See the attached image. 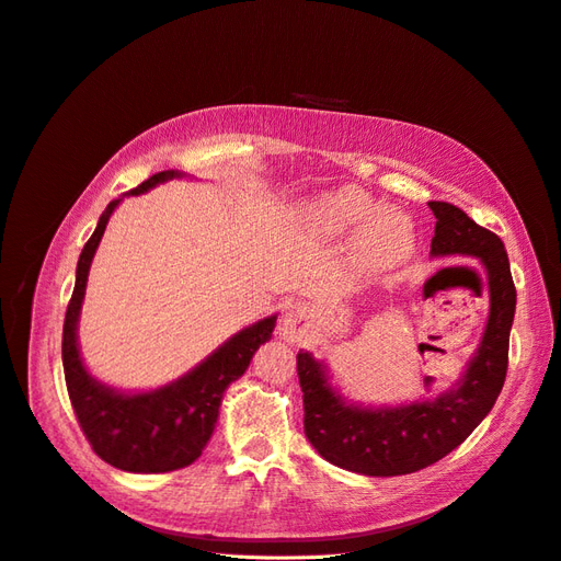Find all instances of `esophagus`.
<instances>
[{"label": "esophagus", "mask_w": 561, "mask_h": 561, "mask_svg": "<svg viewBox=\"0 0 561 561\" xmlns=\"http://www.w3.org/2000/svg\"><path fill=\"white\" fill-rule=\"evenodd\" d=\"M308 320H310V308L306 304H300V300H298V304H291L289 308H286L284 318H282V327H279L282 336L286 341L300 339V334H304V327L308 324Z\"/></svg>", "instance_id": "1"}]
</instances>
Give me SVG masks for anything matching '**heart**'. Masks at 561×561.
I'll return each instance as SVG.
<instances>
[{
  "mask_svg": "<svg viewBox=\"0 0 561 561\" xmlns=\"http://www.w3.org/2000/svg\"><path fill=\"white\" fill-rule=\"evenodd\" d=\"M312 218L329 234H353L363 229L360 255L369 267H389L410 253L412 229L398 213L383 210L375 198L355 186L324 194L312 206Z\"/></svg>",
  "mask_w": 561,
  "mask_h": 561,
  "instance_id": "heart-1",
  "label": "heart"
}]
</instances>
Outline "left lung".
I'll return each mask as SVG.
<instances>
[{"label":"left lung","instance_id":"left-lung-1","mask_svg":"<svg viewBox=\"0 0 561 561\" xmlns=\"http://www.w3.org/2000/svg\"><path fill=\"white\" fill-rule=\"evenodd\" d=\"M428 208L436 215L431 253L473 255L488 275L485 334L455 389L403 408H355L332 389L322 363L296 355L308 440L327 462L365 477L412 473L453 453L493 410L507 377L516 289L505 243L453 204L428 201Z\"/></svg>","mask_w":561,"mask_h":561}]
</instances>
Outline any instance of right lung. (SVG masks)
<instances>
[{"instance_id":"add662e5","label":"right lung","mask_w":561,"mask_h":561,"mask_svg":"<svg viewBox=\"0 0 561 561\" xmlns=\"http://www.w3.org/2000/svg\"><path fill=\"white\" fill-rule=\"evenodd\" d=\"M178 175L180 172L175 170L156 172L130 190V194H144L158 182ZM118 204L121 198H113L106 206L78 261L76 289L68 300L61 343L66 389L84 438L104 462L135 473L175 471L192 465L206 448L215 422H218L225 389L247 371L261 343L270 341L277 318L272 314V318L247 327L190 375L158 391L127 396L94 381L80 360L76 327L94 251L104 237L113 208Z\"/></svg>"}]
</instances>
